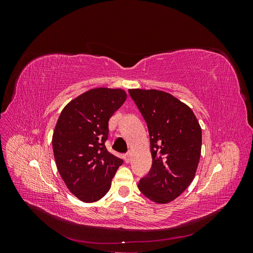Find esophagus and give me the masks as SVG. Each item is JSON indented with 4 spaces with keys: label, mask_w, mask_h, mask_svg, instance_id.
I'll use <instances>...</instances> for the list:
<instances>
[{
    "label": "esophagus",
    "mask_w": 253,
    "mask_h": 253,
    "mask_svg": "<svg viewBox=\"0 0 253 253\" xmlns=\"http://www.w3.org/2000/svg\"><path fill=\"white\" fill-rule=\"evenodd\" d=\"M125 162L126 164H128L129 162H131V153H126V154L125 155Z\"/></svg>",
    "instance_id": "obj_1"
}]
</instances>
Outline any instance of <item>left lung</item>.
I'll list each match as a JSON object with an SVG mask.
<instances>
[{
    "label": "left lung",
    "instance_id": "left-lung-1",
    "mask_svg": "<svg viewBox=\"0 0 253 253\" xmlns=\"http://www.w3.org/2000/svg\"><path fill=\"white\" fill-rule=\"evenodd\" d=\"M147 122L152 168L138 189L152 202L168 204L192 180L202 152V128L187 104L157 89H128Z\"/></svg>",
    "mask_w": 253,
    "mask_h": 253
}]
</instances>
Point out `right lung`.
I'll list each match as a JSON object with an SVG mask.
<instances>
[{"label": "right lung", "mask_w": 253, "mask_h": 253, "mask_svg": "<svg viewBox=\"0 0 253 253\" xmlns=\"http://www.w3.org/2000/svg\"><path fill=\"white\" fill-rule=\"evenodd\" d=\"M126 99L121 88L97 87L68 102L52 134L57 169L67 189L84 203L102 198L122 159L106 150L109 120Z\"/></svg>", "instance_id": "1"}]
</instances>
